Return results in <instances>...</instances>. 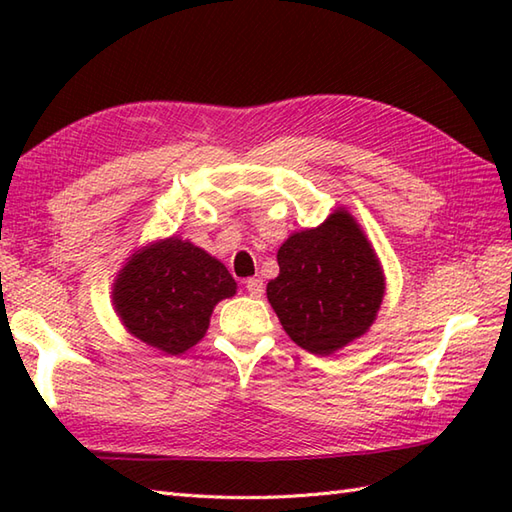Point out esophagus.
<instances>
[{
	"label": "esophagus",
	"mask_w": 512,
	"mask_h": 512,
	"mask_svg": "<svg viewBox=\"0 0 512 512\" xmlns=\"http://www.w3.org/2000/svg\"><path fill=\"white\" fill-rule=\"evenodd\" d=\"M244 286L248 290L250 297H262L264 295V281L259 277H250L244 281Z\"/></svg>",
	"instance_id": "1"
}]
</instances>
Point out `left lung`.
Masks as SVG:
<instances>
[{
    "mask_svg": "<svg viewBox=\"0 0 512 512\" xmlns=\"http://www.w3.org/2000/svg\"><path fill=\"white\" fill-rule=\"evenodd\" d=\"M270 306L297 345L328 356L365 334L385 295L372 244L347 211L288 237L277 253Z\"/></svg>",
    "mask_w": 512,
    "mask_h": 512,
    "instance_id": "obj_1",
    "label": "left lung"
}]
</instances>
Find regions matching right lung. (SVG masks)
Returning <instances> with one entry per match:
<instances>
[{"label": "right lung", "instance_id": "right-lung-1", "mask_svg": "<svg viewBox=\"0 0 512 512\" xmlns=\"http://www.w3.org/2000/svg\"><path fill=\"white\" fill-rule=\"evenodd\" d=\"M235 279L191 242L169 237L129 259L114 284L125 328L151 347L182 354L209 328L217 301L235 295Z\"/></svg>", "mask_w": 512, "mask_h": 512}]
</instances>
